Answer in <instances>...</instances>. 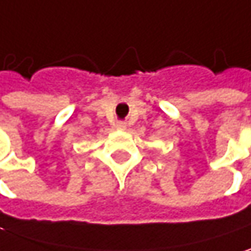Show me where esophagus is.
Listing matches in <instances>:
<instances>
[{"mask_svg": "<svg viewBox=\"0 0 251 251\" xmlns=\"http://www.w3.org/2000/svg\"><path fill=\"white\" fill-rule=\"evenodd\" d=\"M115 127H116V129H121V130H124V129H126V124L125 122H118V124L115 125Z\"/></svg>", "mask_w": 251, "mask_h": 251, "instance_id": "esophagus-1", "label": "esophagus"}]
</instances>
